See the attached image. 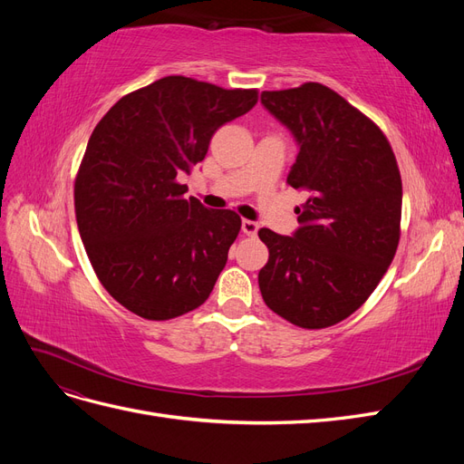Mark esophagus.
<instances>
[{
	"label": "esophagus",
	"mask_w": 464,
	"mask_h": 464,
	"mask_svg": "<svg viewBox=\"0 0 464 464\" xmlns=\"http://www.w3.org/2000/svg\"><path fill=\"white\" fill-rule=\"evenodd\" d=\"M257 230H259L257 222H254V220H247V218H244V220H242V232H244L246 236H256V234H257Z\"/></svg>",
	"instance_id": "obj_1"
}]
</instances>
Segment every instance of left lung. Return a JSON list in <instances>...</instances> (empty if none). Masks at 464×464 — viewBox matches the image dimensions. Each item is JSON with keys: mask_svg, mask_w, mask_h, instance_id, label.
<instances>
[{"mask_svg": "<svg viewBox=\"0 0 464 464\" xmlns=\"http://www.w3.org/2000/svg\"><path fill=\"white\" fill-rule=\"evenodd\" d=\"M261 104L296 141L286 181L307 195L292 236L259 230L269 247L261 296L294 325L331 327L370 298L395 257L402 207L395 154L372 120L319 82L265 91Z\"/></svg>", "mask_w": 464, "mask_h": 464, "instance_id": "obj_1", "label": "left lung"}]
</instances>
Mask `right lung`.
<instances>
[{
    "label": "right lung",
    "mask_w": 464,
    "mask_h": 464,
    "mask_svg": "<svg viewBox=\"0 0 464 464\" xmlns=\"http://www.w3.org/2000/svg\"><path fill=\"white\" fill-rule=\"evenodd\" d=\"M257 91L170 75L139 89L98 121L75 181V215L96 276L130 312L166 321L199 307L240 232L234 210L184 199L189 174Z\"/></svg>",
    "instance_id": "add662e5"
}]
</instances>
